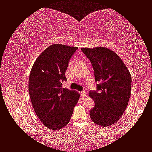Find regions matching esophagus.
Masks as SVG:
<instances>
[{
	"instance_id": "obj_1",
	"label": "esophagus",
	"mask_w": 152,
	"mask_h": 152,
	"mask_svg": "<svg viewBox=\"0 0 152 152\" xmlns=\"http://www.w3.org/2000/svg\"><path fill=\"white\" fill-rule=\"evenodd\" d=\"M80 94H81V96H82L83 97H85L86 96H87V93H86L85 91H81Z\"/></svg>"
}]
</instances>
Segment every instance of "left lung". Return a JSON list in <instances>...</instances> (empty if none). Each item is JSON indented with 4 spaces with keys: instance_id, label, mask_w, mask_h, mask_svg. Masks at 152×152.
I'll return each mask as SVG.
<instances>
[{
    "instance_id": "obj_1",
    "label": "left lung",
    "mask_w": 152,
    "mask_h": 152,
    "mask_svg": "<svg viewBox=\"0 0 152 152\" xmlns=\"http://www.w3.org/2000/svg\"><path fill=\"white\" fill-rule=\"evenodd\" d=\"M94 70L97 89L89 96L95 102L90 117L95 124L107 127L121 118L131 95L132 77L126 65L113 50L104 47L81 48Z\"/></svg>"
}]
</instances>
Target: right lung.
<instances>
[{
	"label": "right lung",
	"instance_id": "right-lung-1",
	"mask_svg": "<svg viewBox=\"0 0 152 152\" xmlns=\"http://www.w3.org/2000/svg\"><path fill=\"white\" fill-rule=\"evenodd\" d=\"M77 47L53 44L34 63L28 79V92L34 110L46 128L58 130L69 123L80 95L62 87L65 71Z\"/></svg>",
	"mask_w": 152,
	"mask_h": 152
}]
</instances>
